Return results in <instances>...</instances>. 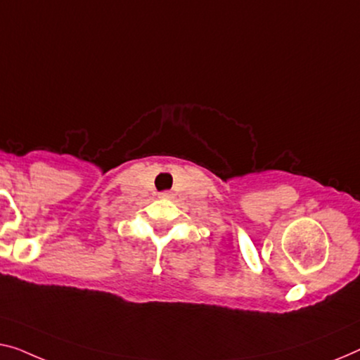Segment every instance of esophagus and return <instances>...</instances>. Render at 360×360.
I'll return each mask as SVG.
<instances>
[{
	"label": "esophagus",
	"instance_id": "34e87169",
	"mask_svg": "<svg viewBox=\"0 0 360 360\" xmlns=\"http://www.w3.org/2000/svg\"><path fill=\"white\" fill-rule=\"evenodd\" d=\"M171 192H162V194H160V198H171Z\"/></svg>",
	"mask_w": 360,
	"mask_h": 360
}]
</instances>
